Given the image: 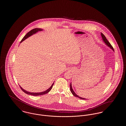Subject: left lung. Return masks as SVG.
I'll use <instances>...</instances> for the list:
<instances>
[{"label": "left lung", "instance_id": "obj_1", "mask_svg": "<svg viewBox=\"0 0 126 126\" xmlns=\"http://www.w3.org/2000/svg\"><path fill=\"white\" fill-rule=\"evenodd\" d=\"M101 36L102 37V40H103V42L105 43V44L109 46L110 48H111L113 51H114V49H113V48L112 47V46L111 45V44H110V43L108 41V40H107V39H106V37L104 36V35L103 34V33H101ZM70 91H71V92L72 93V94H73V95H74V96H75V97H78L79 98H80V99H83V100H85L86 99H85V98H82V97H80V96H78V95L75 92H74V91H73V89H72V84H71V83H70Z\"/></svg>", "mask_w": 126, "mask_h": 126}]
</instances>
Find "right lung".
<instances>
[{
  "label": "right lung",
  "mask_w": 126,
  "mask_h": 126,
  "mask_svg": "<svg viewBox=\"0 0 126 126\" xmlns=\"http://www.w3.org/2000/svg\"><path fill=\"white\" fill-rule=\"evenodd\" d=\"M42 30H43L42 29H40V28H35V29H32V30H31L29 32H28L24 37V38H23V39L21 40L20 43H21L22 42H23L24 40H25L26 39H27V38H28L29 37H30V36H31V35H32V34L35 33L37 32H38V31H42ZM53 84H54V83L52 84L51 85V86L48 89L46 90V91H44V92H41V93H31V92H27V91H25V90H24V89H23L20 86V87L21 90H22L25 94H27L32 95H33V96H39V95H43V94H46L48 93L51 90V89H52Z\"/></svg>",
  "instance_id": "right-lung-1"
}]
</instances>
